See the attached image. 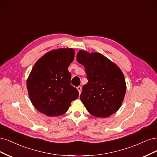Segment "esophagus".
I'll return each instance as SVG.
<instances>
[{
	"mask_svg": "<svg viewBox=\"0 0 157 157\" xmlns=\"http://www.w3.org/2000/svg\"><path fill=\"white\" fill-rule=\"evenodd\" d=\"M77 89L78 90L79 94H81V93H82V87H81V86H78V87H77Z\"/></svg>",
	"mask_w": 157,
	"mask_h": 157,
	"instance_id": "obj_1",
	"label": "esophagus"
}]
</instances>
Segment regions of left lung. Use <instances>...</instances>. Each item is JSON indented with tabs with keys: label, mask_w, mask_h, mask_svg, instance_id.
Segmentation results:
<instances>
[{
	"label": "left lung",
	"mask_w": 157,
	"mask_h": 157,
	"mask_svg": "<svg viewBox=\"0 0 157 157\" xmlns=\"http://www.w3.org/2000/svg\"><path fill=\"white\" fill-rule=\"evenodd\" d=\"M77 61L83 65L88 83L83 85L80 100L94 117H107L121 107L126 93L122 71L99 53L79 51Z\"/></svg>",
	"instance_id": "1"
}]
</instances>
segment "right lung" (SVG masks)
<instances>
[{"label": "right lung", "mask_w": 157, "mask_h": 157, "mask_svg": "<svg viewBox=\"0 0 157 157\" xmlns=\"http://www.w3.org/2000/svg\"><path fill=\"white\" fill-rule=\"evenodd\" d=\"M72 48L58 49L45 54L35 63L27 79L29 98L38 112L55 117L67 112L79 97L70 84L68 68L74 59Z\"/></svg>", "instance_id": "1"}]
</instances>
